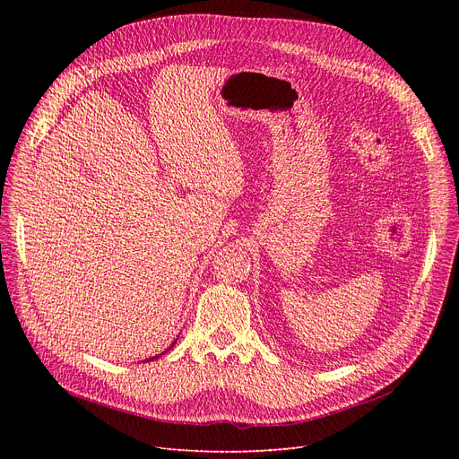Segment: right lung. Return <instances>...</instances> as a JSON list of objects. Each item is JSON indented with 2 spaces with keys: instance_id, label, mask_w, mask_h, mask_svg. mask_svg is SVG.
Returning <instances> with one entry per match:
<instances>
[{
  "instance_id": "right-lung-1",
  "label": "right lung",
  "mask_w": 459,
  "mask_h": 459,
  "mask_svg": "<svg viewBox=\"0 0 459 459\" xmlns=\"http://www.w3.org/2000/svg\"><path fill=\"white\" fill-rule=\"evenodd\" d=\"M173 344H175V342H173ZM171 348H173V346H171ZM160 355H163V353H160ZM160 355H156V357H152V359H147V360H154V359H158Z\"/></svg>"
}]
</instances>
